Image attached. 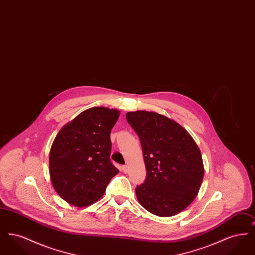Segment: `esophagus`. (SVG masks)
<instances>
[{"mask_svg":"<svg viewBox=\"0 0 255 255\" xmlns=\"http://www.w3.org/2000/svg\"><path fill=\"white\" fill-rule=\"evenodd\" d=\"M122 168V171H123V173H125V174H126V173L128 172V166H127V165H123Z\"/></svg>","mask_w":255,"mask_h":255,"instance_id":"1","label":"esophagus"}]
</instances>
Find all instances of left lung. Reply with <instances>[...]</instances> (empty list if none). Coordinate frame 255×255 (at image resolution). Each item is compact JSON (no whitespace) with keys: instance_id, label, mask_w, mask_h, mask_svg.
I'll list each match as a JSON object with an SVG mask.
<instances>
[{"instance_id":"obj_1","label":"left lung","mask_w":255,"mask_h":255,"mask_svg":"<svg viewBox=\"0 0 255 255\" xmlns=\"http://www.w3.org/2000/svg\"><path fill=\"white\" fill-rule=\"evenodd\" d=\"M126 120L142 147L146 179L135 187L139 204L149 212L169 217L189 206L204 178L201 151L179 123L154 112H128Z\"/></svg>"}]
</instances>
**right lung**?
Masks as SVG:
<instances>
[{"label": "right lung", "instance_id": "right-lung-1", "mask_svg": "<svg viewBox=\"0 0 255 255\" xmlns=\"http://www.w3.org/2000/svg\"><path fill=\"white\" fill-rule=\"evenodd\" d=\"M119 110H86L57 133L49 152L53 188L71 205L84 207L98 201L120 171L110 159V133Z\"/></svg>", "mask_w": 255, "mask_h": 255}]
</instances>
